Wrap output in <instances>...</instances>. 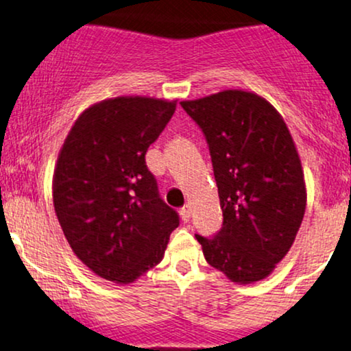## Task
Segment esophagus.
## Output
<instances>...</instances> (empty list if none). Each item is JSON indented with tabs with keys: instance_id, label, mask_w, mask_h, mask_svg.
Here are the masks:
<instances>
[{
	"instance_id": "obj_1",
	"label": "esophagus",
	"mask_w": 351,
	"mask_h": 351,
	"mask_svg": "<svg viewBox=\"0 0 351 351\" xmlns=\"http://www.w3.org/2000/svg\"><path fill=\"white\" fill-rule=\"evenodd\" d=\"M180 215H181V220H183L184 223H188L189 219H191V207L188 206V204L180 208Z\"/></svg>"
}]
</instances>
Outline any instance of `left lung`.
<instances>
[{
	"mask_svg": "<svg viewBox=\"0 0 351 351\" xmlns=\"http://www.w3.org/2000/svg\"><path fill=\"white\" fill-rule=\"evenodd\" d=\"M210 152L223 223L206 238L204 257L230 280L272 272L293 245L306 208L301 162L285 121L263 97L223 90L181 101Z\"/></svg>",
	"mask_w": 351,
	"mask_h": 351,
	"instance_id": "left-lung-1",
	"label": "left lung"
}]
</instances>
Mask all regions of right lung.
<instances>
[{"label":"right lung","mask_w":351,"mask_h":351,"mask_svg":"<svg viewBox=\"0 0 351 351\" xmlns=\"http://www.w3.org/2000/svg\"><path fill=\"white\" fill-rule=\"evenodd\" d=\"M175 108L145 97L100 101L77 118L58 157V221L74 254L110 282H134L160 263L180 225L145 163Z\"/></svg>","instance_id":"right-lung-1"}]
</instances>
